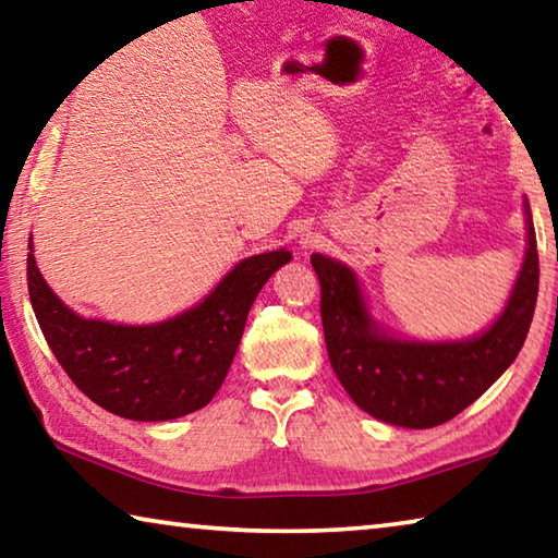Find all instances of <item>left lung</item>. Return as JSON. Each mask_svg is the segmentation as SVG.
Returning <instances> with one entry per match:
<instances>
[{"label": "left lung", "instance_id": "obj_1", "mask_svg": "<svg viewBox=\"0 0 558 558\" xmlns=\"http://www.w3.org/2000/svg\"><path fill=\"white\" fill-rule=\"evenodd\" d=\"M526 245L502 313L483 332L460 339H409L372 315L356 272L313 253L323 288L329 364L359 409L399 428H433L477 401L522 349L539 292V256L532 209L524 196Z\"/></svg>", "mask_w": 558, "mask_h": 558}]
</instances>
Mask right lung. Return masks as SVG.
Wrapping results in <instances>:
<instances>
[{"label": "right lung", "instance_id": "add662e5", "mask_svg": "<svg viewBox=\"0 0 558 558\" xmlns=\"http://www.w3.org/2000/svg\"><path fill=\"white\" fill-rule=\"evenodd\" d=\"M288 248L243 258L184 313L153 325L83 317L56 295L34 258L29 235L26 280L39 327L71 381L100 409L130 421H174L209 403L239 349L253 300Z\"/></svg>", "mask_w": 558, "mask_h": 558}]
</instances>
